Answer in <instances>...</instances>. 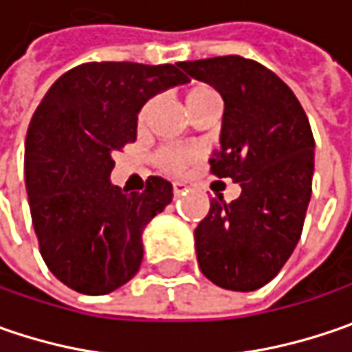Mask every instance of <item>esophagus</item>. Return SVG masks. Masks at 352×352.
<instances>
[{
	"mask_svg": "<svg viewBox=\"0 0 352 352\" xmlns=\"http://www.w3.org/2000/svg\"><path fill=\"white\" fill-rule=\"evenodd\" d=\"M185 191H187V183H183V181H175V183H173V192H175V197L177 195H183Z\"/></svg>",
	"mask_w": 352,
	"mask_h": 352,
	"instance_id": "esophagus-1",
	"label": "esophagus"
}]
</instances>
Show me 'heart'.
<instances>
[{
	"label": "heart",
	"instance_id": "1",
	"mask_svg": "<svg viewBox=\"0 0 352 352\" xmlns=\"http://www.w3.org/2000/svg\"><path fill=\"white\" fill-rule=\"evenodd\" d=\"M212 96H217V92L210 88V86L205 85H199V86H192L187 90V94H185V102H187V108L189 110H195L197 106H201L203 102H206L208 98H212ZM149 110H151V102H147L146 106L140 110V124H144L147 120V116H149ZM199 157V151L195 149V147H187V146H165L161 147L160 151H157V155H155V161H157V165H160L161 169H165V171H183L191 161H195Z\"/></svg>",
	"mask_w": 352,
	"mask_h": 352
}]
</instances>
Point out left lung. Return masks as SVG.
<instances>
[{"instance_id": "8db88e82", "label": "left lung", "mask_w": 352, "mask_h": 352, "mask_svg": "<svg viewBox=\"0 0 352 352\" xmlns=\"http://www.w3.org/2000/svg\"><path fill=\"white\" fill-rule=\"evenodd\" d=\"M224 100L221 149L210 173L240 197L219 195L195 228L199 267L219 287L254 292L278 276L298 246L311 199L315 140L292 88L264 65L238 56L181 63Z\"/></svg>"}]
</instances>
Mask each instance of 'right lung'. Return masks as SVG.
<instances>
[{
  "instance_id": "right-lung-1",
  "label": "right lung",
  "mask_w": 352,
  "mask_h": 352,
  "mask_svg": "<svg viewBox=\"0 0 352 352\" xmlns=\"http://www.w3.org/2000/svg\"><path fill=\"white\" fill-rule=\"evenodd\" d=\"M187 82L181 63H86L41 100L25 140V185L41 256L70 289L104 296L138 274L142 232L173 185L149 177L144 191H122L110 181L112 153L135 142L147 100Z\"/></svg>"
}]
</instances>
